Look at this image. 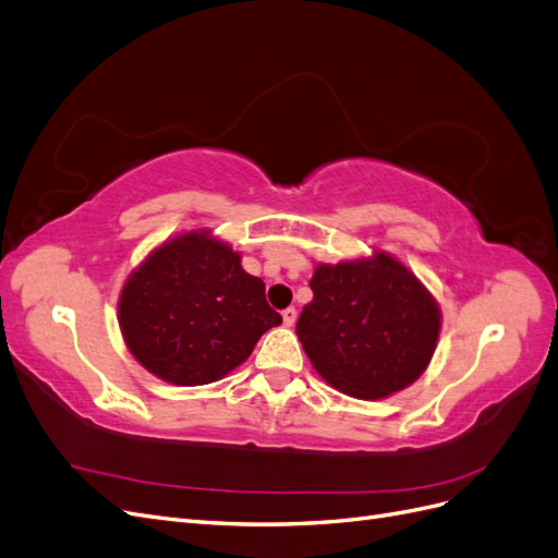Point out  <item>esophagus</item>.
<instances>
[{"label":"esophagus","mask_w":558,"mask_h":558,"mask_svg":"<svg viewBox=\"0 0 558 558\" xmlns=\"http://www.w3.org/2000/svg\"><path fill=\"white\" fill-rule=\"evenodd\" d=\"M281 318H283V326H293L295 320H298V310L295 307H286L283 312H281Z\"/></svg>","instance_id":"obj_1"}]
</instances>
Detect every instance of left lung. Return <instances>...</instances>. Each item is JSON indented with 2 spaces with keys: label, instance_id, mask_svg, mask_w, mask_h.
Here are the masks:
<instances>
[{
  "label": "left lung",
  "instance_id": "obj_1",
  "mask_svg": "<svg viewBox=\"0 0 558 558\" xmlns=\"http://www.w3.org/2000/svg\"><path fill=\"white\" fill-rule=\"evenodd\" d=\"M295 332L316 373L337 391L379 400L428 367L440 307L414 272L384 251L361 260L320 263Z\"/></svg>",
  "mask_w": 558,
  "mask_h": 558
}]
</instances>
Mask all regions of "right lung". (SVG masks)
<instances>
[{"label": "right lung", "mask_w": 558, "mask_h": 558, "mask_svg": "<svg viewBox=\"0 0 558 558\" xmlns=\"http://www.w3.org/2000/svg\"><path fill=\"white\" fill-rule=\"evenodd\" d=\"M118 324L132 356L150 375L202 386L242 365L260 335L281 324L265 283L209 230L165 242L128 277Z\"/></svg>", "instance_id": "right-lung-1"}]
</instances>
